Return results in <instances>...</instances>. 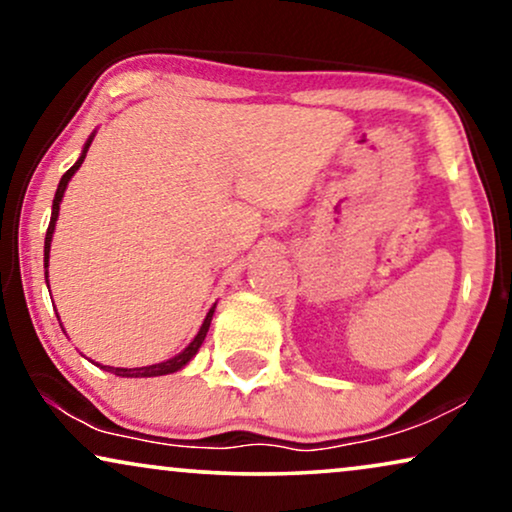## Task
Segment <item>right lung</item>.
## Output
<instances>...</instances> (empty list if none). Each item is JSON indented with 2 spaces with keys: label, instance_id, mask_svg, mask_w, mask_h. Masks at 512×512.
<instances>
[{
  "label": "right lung",
  "instance_id": "obj_1",
  "mask_svg": "<svg viewBox=\"0 0 512 512\" xmlns=\"http://www.w3.org/2000/svg\"><path fill=\"white\" fill-rule=\"evenodd\" d=\"M93 137H95V135H90V139L86 142V146H83L81 158L76 160V163H74L72 167H69V170H67L65 174H62V179H60V184H58V191H55L53 214H51V223H48V230H46V242H44V268H48V251H51V240H53L55 221H58V212H60L62 195H65V188H67V184H69V179L74 177V172L79 170L81 163H83V158H86V153H88V149H90V142H93ZM46 277H48V272H46ZM212 314H214V307H212V310H209V314L205 317V321H202L200 331H198V335H195V338H193L191 345H188V347L184 349V352L177 354V356H174V359H170V361H165V363H156V366H144V368H111V366H102V368H107L109 373L121 375V377H156V375L174 373V370L184 368L186 363L191 361L195 354H198L200 345H202V342H205V335H207V331H209V324H212ZM97 366H100V363H97Z\"/></svg>",
  "mask_w": 512,
  "mask_h": 512
}]
</instances>
